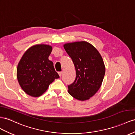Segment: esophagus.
Masks as SVG:
<instances>
[{
    "label": "esophagus",
    "instance_id": "34e87169",
    "mask_svg": "<svg viewBox=\"0 0 135 135\" xmlns=\"http://www.w3.org/2000/svg\"><path fill=\"white\" fill-rule=\"evenodd\" d=\"M59 74L60 76L61 77V75H62V71H60V72H59Z\"/></svg>",
    "mask_w": 135,
    "mask_h": 135
}]
</instances>
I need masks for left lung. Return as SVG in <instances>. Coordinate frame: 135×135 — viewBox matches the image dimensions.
I'll return each mask as SVG.
<instances>
[{
  "instance_id": "obj_1",
  "label": "left lung",
  "mask_w": 135,
  "mask_h": 135,
  "mask_svg": "<svg viewBox=\"0 0 135 135\" xmlns=\"http://www.w3.org/2000/svg\"><path fill=\"white\" fill-rule=\"evenodd\" d=\"M64 48L74 65L76 78L68 86V93L75 99L89 100L102 83L105 68L100 54L90 43L76 41L65 44Z\"/></svg>"
}]
</instances>
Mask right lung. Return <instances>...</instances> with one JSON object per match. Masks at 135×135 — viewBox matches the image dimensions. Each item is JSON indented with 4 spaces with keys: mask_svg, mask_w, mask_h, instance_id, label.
Returning a JSON list of instances; mask_svg holds the SVG:
<instances>
[{
    "mask_svg": "<svg viewBox=\"0 0 135 135\" xmlns=\"http://www.w3.org/2000/svg\"><path fill=\"white\" fill-rule=\"evenodd\" d=\"M52 46L37 44L30 47L20 59L17 67L18 82L28 95L38 97L44 93L55 79L60 78L49 56Z\"/></svg>",
    "mask_w": 135,
    "mask_h": 135,
    "instance_id": "obj_1",
    "label": "right lung"
}]
</instances>
